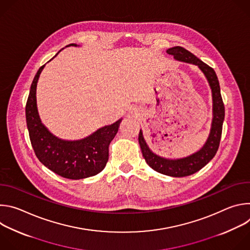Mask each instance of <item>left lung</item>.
Wrapping results in <instances>:
<instances>
[{
	"mask_svg": "<svg viewBox=\"0 0 250 250\" xmlns=\"http://www.w3.org/2000/svg\"><path fill=\"white\" fill-rule=\"evenodd\" d=\"M167 53L174 55L177 60L198 65L206 75L212 93L213 101V119L209 136L204 147L191 156L178 160H169L159 157L152 153L148 148L146 142L142 136L141 130L138 134V141L146 163L155 171L172 176V177H185L196 173L206 166L216 155L222 137L223 124L225 120V104L221 95V88L217 74L210 66L200 60L193 53L181 46H174L167 49Z\"/></svg>",
	"mask_w": 250,
	"mask_h": 250,
	"instance_id": "obj_1",
	"label": "left lung"
}]
</instances>
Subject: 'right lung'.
<instances>
[{"mask_svg":"<svg viewBox=\"0 0 250 250\" xmlns=\"http://www.w3.org/2000/svg\"><path fill=\"white\" fill-rule=\"evenodd\" d=\"M44 66L45 64L34 76L25 104L26 125L33 151L45 167L67 179L78 180L94 176L108 162L109 146L119 130L122 120L101 127L81 140L66 141L53 136L40 120L35 97L38 80Z\"/></svg>","mask_w":250,"mask_h":250,"instance_id":"right-lung-1","label":"right lung"}]
</instances>
